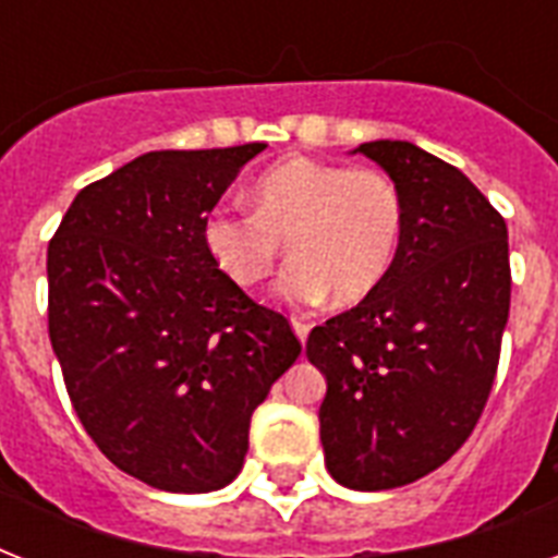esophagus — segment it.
Returning <instances> with one entry per match:
<instances>
[{"label": "esophagus", "instance_id": "esophagus-1", "mask_svg": "<svg viewBox=\"0 0 558 558\" xmlns=\"http://www.w3.org/2000/svg\"><path fill=\"white\" fill-rule=\"evenodd\" d=\"M292 330H295V336L301 339V344H304L306 336H310V324L301 322V318H292Z\"/></svg>", "mask_w": 558, "mask_h": 558}]
</instances>
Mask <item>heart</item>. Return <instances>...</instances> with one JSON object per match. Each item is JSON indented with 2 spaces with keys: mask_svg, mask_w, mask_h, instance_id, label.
Masks as SVG:
<instances>
[{
  "mask_svg": "<svg viewBox=\"0 0 558 558\" xmlns=\"http://www.w3.org/2000/svg\"><path fill=\"white\" fill-rule=\"evenodd\" d=\"M402 226V193L381 170L295 156L257 177L252 210H208L202 243L217 269L245 289L269 278L287 243L292 263L278 295L313 306L332 292L344 306L365 301L388 278Z\"/></svg>",
  "mask_w": 558,
  "mask_h": 558,
  "instance_id": "1",
  "label": "heart"
}]
</instances>
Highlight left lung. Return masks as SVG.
<instances>
[{
    "mask_svg": "<svg viewBox=\"0 0 558 558\" xmlns=\"http://www.w3.org/2000/svg\"><path fill=\"white\" fill-rule=\"evenodd\" d=\"M353 153L402 193V243L376 292L310 332L306 359L327 379V472L379 493L442 466L475 428L510 318V245L458 168L390 138Z\"/></svg>",
    "mask_w": 558,
    "mask_h": 558,
    "instance_id": "obj_1",
    "label": "left lung"
}]
</instances>
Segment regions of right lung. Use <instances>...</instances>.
I'll return each instance as SVG.
<instances>
[{"label": "right lung", "instance_id": "add662e5", "mask_svg": "<svg viewBox=\"0 0 558 558\" xmlns=\"http://www.w3.org/2000/svg\"><path fill=\"white\" fill-rule=\"evenodd\" d=\"M266 144L153 150L83 187L48 243V336L74 414L121 472L214 493L301 341L210 260L202 222Z\"/></svg>", "mask_w": 558, "mask_h": 558}]
</instances>
